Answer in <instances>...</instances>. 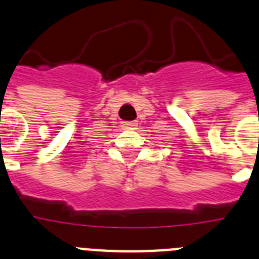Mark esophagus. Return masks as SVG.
<instances>
[{
  "instance_id": "esophagus-1",
  "label": "esophagus",
  "mask_w": 259,
  "mask_h": 259,
  "mask_svg": "<svg viewBox=\"0 0 259 259\" xmlns=\"http://www.w3.org/2000/svg\"><path fill=\"white\" fill-rule=\"evenodd\" d=\"M137 126V122H122V127L125 129H134Z\"/></svg>"
}]
</instances>
